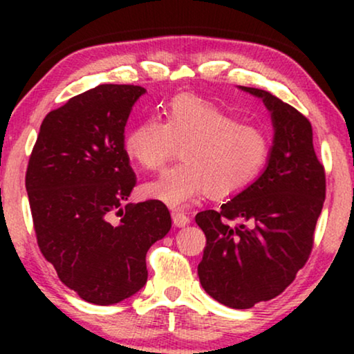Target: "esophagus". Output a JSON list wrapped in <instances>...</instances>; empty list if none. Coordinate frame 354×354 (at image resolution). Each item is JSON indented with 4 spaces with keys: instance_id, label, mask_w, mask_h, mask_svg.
I'll return each instance as SVG.
<instances>
[{
    "instance_id": "esophagus-1",
    "label": "esophagus",
    "mask_w": 354,
    "mask_h": 354,
    "mask_svg": "<svg viewBox=\"0 0 354 354\" xmlns=\"http://www.w3.org/2000/svg\"><path fill=\"white\" fill-rule=\"evenodd\" d=\"M172 221L177 227H185L190 224V217L182 211H172Z\"/></svg>"
}]
</instances>
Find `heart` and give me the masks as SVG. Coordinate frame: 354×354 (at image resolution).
<instances>
[{
  "label": "heart",
  "mask_w": 354,
  "mask_h": 354,
  "mask_svg": "<svg viewBox=\"0 0 354 354\" xmlns=\"http://www.w3.org/2000/svg\"><path fill=\"white\" fill-rule=\"evenodd\" d=\"M182 147L183 162L147 185V195L172 207L185 206L207 192L235 195L258 177L269 156V137L261 127L240 122L229 111L192 95L171 100L166 120L148 118L125 137V151L156 172Z\"/></svg>",
  "instance_id": "obj_1"
}]
</instances>
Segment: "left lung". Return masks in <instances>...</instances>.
Here are the masks:
<instances>
[{
    "instance_id": "obj_1",
    "label": "left lung",
    "mask_w": 354,
    "mask_h": 354,
    "mask_svg": "<svg viewBox=\"0 0 354 354\" xmlns=\"http://www.w3.org/2000/svg\"><path fill=\"white\" fill-rule=\"evenodd\" d=\"M270 111L274 145L266 171L219 209L198 212L206 235L198 277L234 309L279 297L306 264L326 200V171L304 115L269 91L241 86Z\"/></svg>"
}]
</instances>
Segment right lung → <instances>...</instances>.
Wrapping results in <instances>:
<instances>
[{
  "label": "right lung",
  "mask_w": 354,
  "mask_h": 354,
  "mask_svg": "<svg viewBox=\"0 0 354 354\" xmlns=\"http://www.w3.org/2000/svg\"><path fill=\"white\" fill-rule=\"evenodd\" d=\"M138 85L104 84L46 114L26 174L37 243L66 287L108 306L147 283V253L171 230L159 200L125 203L137 177L124 148Z\"/></svg>",
  "instance_id": "add662e5"
}]
</instances>
